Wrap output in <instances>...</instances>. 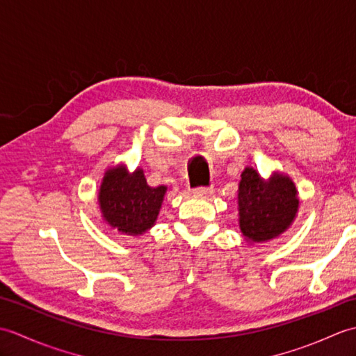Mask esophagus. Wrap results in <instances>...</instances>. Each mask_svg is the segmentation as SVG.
<instances>
[{
	"label": "esophagus",
	"instance_id": "obj_1",
	"mask_svg": "<svg viewBox=\"0 0 356 356\" xmlns=\"http://www.w3.org/2000/svg\"><path fill=\"white\" fill-rule=\"evenodd\" d=\"M194 194L199 195V197H209V195L213 194V190H211V188H207V186H199V188H195V190H194Z\"/></svg>",
	"mask_w": 356,
	"mask_h": 356
}]
</instances>
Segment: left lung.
<instances>
[{"label": "left lung", "instance_id": "8db88e82", "mask_svg": "<svg viewBox=\"0 0 356 356\" xmlns=\"http://www.w3.org/2000/svg\"><path fill=\"white\" fill-rule=\"evenodd\" d=\"M300 207L298 191L291 177L274 172L264 180L246 166L238 184V223L246 240L268 241L292 225Z\"/></svg>", "mask_w": 356, "mask_h": 356}]
</instances>
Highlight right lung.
Listing matches in <instances>:
<instances>
[{"instance_id":"1","label":"right lung","mask_w":356,"mask_h":356,"mask_svg":"<svg viewBox=\"0 0 356 356\" xmlns=\"http://www.w3.org/2000/svg\"><path fill=\"white\" fill-rule=\"evenodd\" d=\"M166 186H148L140 168L128 172L125 165L107 170L99 188V208L111 228L140 236L157 220Z\"/></svg>"}]
</instances>
